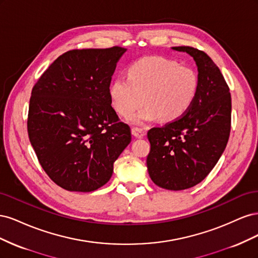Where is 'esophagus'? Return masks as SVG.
Here are the masks:
<instances>
[{
    "instance_id": "1",
    "label": "esophagus",
    "mask_w": 258,
    "mask_h": 258,
    "mask_svg": "<svg viewBox=\"0 0 258 258\" xmlns=\"http://www.w3.org/2000/svg\"><path fill=\"white\" fill-rule=\"evenodd\" d=\"M131 132L132 135H134L136 138L138 139H142L144 136H145V130L144 129H141V128H137V127H134L131 129Z\"/></svg>"
}]
</instances>
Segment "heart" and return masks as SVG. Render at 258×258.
Masks as SVG:
<instances>
[{
  "label": "heart",
  "mask_w": 258,
  "mask_h": 258,
  "mask_svg": "<svg viewBox=\"0 0 258 258\" xmlns=\"http://www.w3.org/2000/svg\"><path fill=\"white\" fill-rule=\"evenodd\" d=\"M126 73L127 79L119 76L111 82L108 96L114 110L123 117H130L144 103L131 117L135 123L178 120L189 111L197 95L196 71L174 60L144 57L131 63Z\"/></svg>",
  "instance_id": "b5f03b06"
}]
</instances>
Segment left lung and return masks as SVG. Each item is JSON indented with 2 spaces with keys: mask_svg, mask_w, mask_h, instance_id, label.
Instances as JSON below:
<instances>
[{
  "mask_svg": "<svg viewBox=\"0 0 258 258\" xmlns=\"http://www.w3.org/2000/svg\"><path fill=\"white\" fill-rule=\"evenodd\" d=\"M191 56L198 68V90L189 111L178 120L147 132L146 165L161 188L183 190L211 172L227 145L231 96L220 69L206 52L189 46L172 47Z\"/></svg>",
  "mask_w": 258,
  "mask_h": 258,
  "instance_id": "obj_1",
  "label": "left lung"
}]
</instances>
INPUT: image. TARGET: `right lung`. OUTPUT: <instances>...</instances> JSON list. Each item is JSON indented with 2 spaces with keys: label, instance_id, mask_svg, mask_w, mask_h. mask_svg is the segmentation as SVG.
Listing matches in <instances>:
<instances>
[{
  "label": "right lung",
  "instance_id": "obj_1",
  "mask_svg": "<svg viewBox=\"0 0 258 258\" xmlns=\"http://www.w3.org/2000/svg\"><path fill=\"white\" fill-rule=\"evenodd\" d=\"M126 48L74 49L54 60L31 92L28 134L47 175L63 189L93 191L106 184L131 142L108 87Z\"/></svg>",
  "mask_w": 258,
  "mask_h": 258
}]
</instances>
